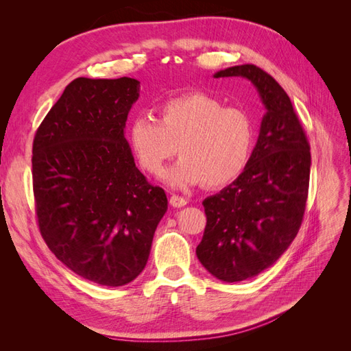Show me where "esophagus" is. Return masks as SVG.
<instances>
[{"instance_id":"34e87169","label":"esophagus","mask_w":351,"mask_h":351,"mask_svg":"<svg viewBox=\"0 0 351 351\" xmlns=\"http://www.w3.org/2000/svg\"><path fill=\"white\" fill-rule=\"evenodd\" d=\"M169 204H171V206H174V208H183L187 205V199L173 195L171 197H169Z\"/></svg>"}]
</instances>
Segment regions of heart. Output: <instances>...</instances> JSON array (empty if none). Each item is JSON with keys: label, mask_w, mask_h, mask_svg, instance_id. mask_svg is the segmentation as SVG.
<instances>
[{"label": "heart", "mask_w": 351, "mask_h": 351, "mask_svg": "<svg viewBox=\"0 0 351 351\" xmlns=\"http://www.w3.org/2000/svg\"><path fill=\"white\" fill-rule=\"evenodd\" d=\"M127 139L133 156L145 171L159 174L177 154L182 158L165 173V182L177 189L204 183L222 187L246 169L254 125L247 111L226 107L205 92H190L158 104L156 120L137 115Z\"/></svg>", "instance_id": "b5f03b06"}]
</instances>
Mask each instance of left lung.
<instances>
[{"label": "left lung", "mask_w": 351, "mask_h": 351, "mask_svg": "<svg viewBox=\"0 0 351 351\" xmlns=\"http://www.w3.org/2000/svg\"><path fill=\"white\" fill-rule=\"evenodd\" d=\"M256 88L265 107L258 142L243 174L202 205L206 214L196 254L226 282L256 277L277 262L299 232L311 176V147L289 95L253 64L219 70Z\"/></svg>", "instance_id": "8db88e82"}]
</instances>
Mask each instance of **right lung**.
<instances>
[{
    "mask_svg": "<svg viewBox=\"0 0 351 351\" xmlns=\"http://www.w3.org/2000/svg\"><path fill=\"white\" fill-rule=\"evenodd\" d=\"M132 77L73 80L35 134L32 177L40 234L74 274L107 287L132 282L149 259L168 209L124 137L139 99Z\"/></svg>",
    "mask_w": 351,
    "mask_h": 351,
    "instance_id": "obj_1",
    "label": "right lung"
}]
</instances>
